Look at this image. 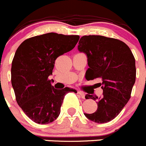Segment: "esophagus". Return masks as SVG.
Returning a JSON list of instances; mask_svg holds the SVG:
<instances>
[{"mask_svg":"<svg viewBox=\"0 0 146 146\" xmlns=\"http://www.w3.org/2000/svg\"><path fill=\"white\" fill-rule=\"evenodd\" d=\"M77 93H78V94L80 95V96L81 98H83V99H84V98H85V93H82V91H78V92H77Z\"/></svg>","mask_w":146,"mask_h":146,"instance_id":"obj_1","label":"esophagus"}]
</instances>
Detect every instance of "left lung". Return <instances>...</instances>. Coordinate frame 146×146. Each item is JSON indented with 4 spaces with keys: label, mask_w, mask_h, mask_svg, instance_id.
I'll return each instance as SVG.
<instances>
[{
    "label": "left lung",
    "mask_w": 146,
    "mask_h": 146,
    "mask_svg": "<svg viewBox=\"0 0 146 146\" xmlns=\"http://www.w3.org/2000/svg\"><path fill=\"white\" fill-rule=\"evenodd\" d=\"M78 50L88 56V80L101 79V97L87 94L86 99L97 101L98 109L85 113L96 123H106L117 117L131 97L135 82V57L128 45L118 39L101 35L82 36Z\"/></svg>",
    "instance_id": "obj_1"
}]
</instances>
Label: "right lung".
Masks as SVG:
<instances>
[{"label":"right lung","instance_id":"obj_1","mask_svg":"<svg viewBox=\"0 0 146 146\" xmlns=\"http://www.w3.org/2000/svg\"><path fill=\"white\" fill-rule=\"evenodd\" d=\"M79 39V35L50 33L28 38L18 47L12 61L11 84L18 105L35 123L56 119L64 96L76 93L69 88L55 89L48 77L56 59L74 48Z\"/></svg>","mask_w":146,"mask_h":146}]
</instances>
